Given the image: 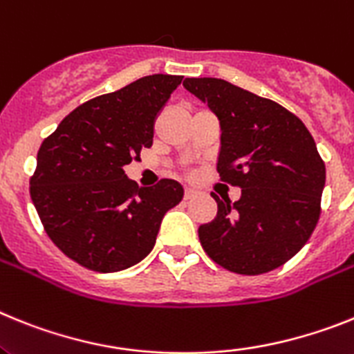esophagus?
I'll use <instances>...</instances> for the list:
<instances>
[{
  "label": "esophagus",
  "instance_id": "1",
  "mask_svg": "<svg viewBox=\"0 0 354 354\" xmlns=\"http://www.w3.org/2000/svg\"><path fill=\"white\" fill-rule=\"evenodd\" d=\"M196 196V190L194 189H185V196L183 198L185 199H192Z\"/></svg>",
  "mask_w": 354,
  "mask_h": 354
}]
</instances>
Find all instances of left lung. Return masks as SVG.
<instances>
[{"instance_id": "left-lung-1", "label": "left lung", "mask_w": 354, "mask_h": 354, "mask_svg": "<svg viewBox=\"0 0 354 354\" xmlns=\"http://www.w3.org/2000/svg\"><path fill=\"white\" fill-rule=\"evenodd\" d=\"M183 87L219 119L221 180L241 187L198 230L203 250L236 274H263L306 244L321 215L326 167L294 113L219 78H185Z\"/></svg>"}]
</instances>
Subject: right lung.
<instances>
[{
    "mask_svg": "<svg viewBox=\"0 0 354 354\" xmlns=\"http://www.w3.org/2000/svg\"><path fill=\"white\" fill-rule=\"evenodd\" d=\"M183 76H144L80 104L44 139L30 196L58 250L96 272L151 253L165 212L183 198L174 180L139 187L124 165L153 144V124Z\"/></svg>",
    "mask_w": 354,
    "mask_h": 354,
    "instance_id": "add662e5",
    "label": "right lung"
}]
</instances>
